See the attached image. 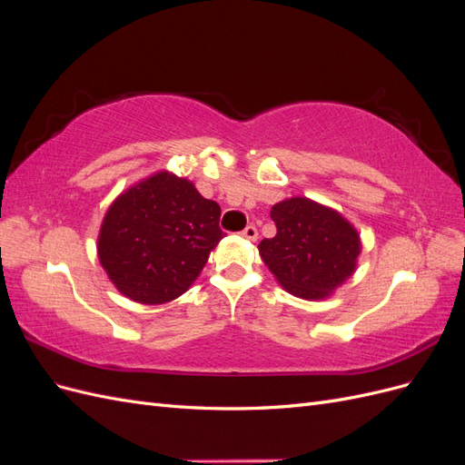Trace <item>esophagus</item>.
Masks as SVG:
<instances>
[{
	"label": "esophagus",
	"instance_id": "obj_1",
	"mask_svg": "<svg viewBox=\"0 0 465 465\" xmlns=\"http://www.w3.org/2000/svg\"><path fill=\"white\" fill-rule=\"evenodd\" d=\"M242 236L248 238V241H256V238H258V229L254 227V224H248V227L242 231Z\"/></svg>",
	"mask_w": 465,
	"mask_h": 465
}]
</instances>
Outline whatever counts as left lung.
Listing matches in <instances>:
<instances>
[{
	"label": "left lung",
	"mask_w": 465,
	"mask_h": 465,
	"mask_svg": "<svg viewBox=\"0 0 465 465\" xmlns=\"http://www.w3.org/2000/svg\"><path fill=\"white\" fill-rule=\"evenodd\" d=\"M272 219L277 234L260 242V256L294 297L326 299L353 275L361 238L337 211L291 198L272 207Z\"/></svg>",
	"instance_id": "1"
}]
</instances>
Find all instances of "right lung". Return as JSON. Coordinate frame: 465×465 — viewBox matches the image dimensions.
Segmentation results:
<instances>
[{
    "mask_svg": "<svg viewBox=\"0 0 465 465\" xmlns=\"http://www.w3.org/2000/svg\"><path fill=\"white\" fill-rule=\"evenodd\" d=\"M219 219V203L205 200L192 182L157 173L110 205L98 260L128 299L168 302L188 291L224 236Z\"/></svg>",
    "mask_w": 465,
    "mask_h": 465,
    "instance_id": "right-lung-1",
    "label": "right lung"
}]
</instances>
